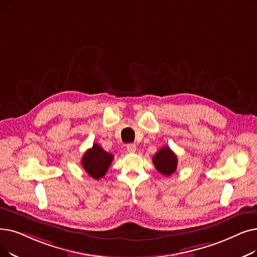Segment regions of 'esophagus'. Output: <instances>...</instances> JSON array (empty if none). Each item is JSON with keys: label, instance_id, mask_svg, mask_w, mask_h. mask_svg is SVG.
I'll list each match as a JSON object with an SVG mask.
<instances>
[{"label": "esophagus", "instance_id": "1", "mask_svg": "<svg viewBox=\"0 0 257 257\" xmlns=\"http://www.w3.org/2000/svg\"><path fill=\"white\" fill-rule=\"evenodd\" d=\"M126 149H127V151H128V152L133 153V152H136V151H137V146H136L135 144H128L127 146H126Z\"/></svg>", "mask_w": 257, "mask_h": 257}]
</instances>
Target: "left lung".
Segmentation results:
<instances>
[{"mask_svg": "<svg viewBox=\"0 0 257 257\" xmlns=\"http://www.w3.org/2000/svg\"><path fill=\"white\" fill-rule=\"evenodd\" d=\"M152 162L156 170L163 175H171L177 168V156L169 147H163L153 156Z\"/></svg>", "mask_w": 257, "mask_h": 257, "instance_id": "8db88e82", "label": "left lung"}]
</instances>
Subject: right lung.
<instances>
[{
    "label": "right lung",
    "instance_id": "add662e5",
    "mask_svg": "<svg viewBox=\"0 0 257 257\" xmlns=\"http://www.w3.org/2000/svg\"><path fill=\"white\" fill-rule=\"evenodd\" d=\"M113 155L106 152L98 144H93L92 148L88 149L82 158V167L94 180L103 177L112 163Z\"/></svg>",
    "mask_w": 257,
    "mask_h": 257
}]
</instances>
